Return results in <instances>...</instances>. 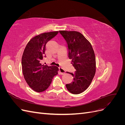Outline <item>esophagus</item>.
<instances>
[{
  "label": "esophagus",
  "instance_id": "esophagus-1",
  "mask_svg": "<svg viewBox=\"0 0 125 125\" xmlns=\"http://www.w3.org/2000/svg\"><path fill=\"white\" fill-rule=\"evenodd\" d=\"M59 72L60 74H63L65 73V71L64 70L62 67H59Z\"/></svg>",
  "mask_w": 125,
  "mask_h": 125
}]
</instances>
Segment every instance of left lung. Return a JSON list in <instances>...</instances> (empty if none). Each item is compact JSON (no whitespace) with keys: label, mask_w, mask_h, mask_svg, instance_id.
Wrapping results in <instances>:
<instances>
[{"label":"left lung","mask_w":125,"mask_h":125,"mask_svg":"<svg viewBox=\"0 0 125 125\" xmlns=\"http://www.w3.org/2000/svg\"><path fill=\"white\" fill-rule=\"evenodd\" d=\"M67 45L68 58L76 70L73 81L66 85L67 90L74 94H80L88 88L96 71L95 56L92 45L81 33L77 31H59Z\"/></svg>","instance_id":"8db88e82"}]
</instances>
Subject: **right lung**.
<instances>
[{
  "label": "right lung",
  "mask_w": 125,
  "mask_h": 125,
  "mask_svg": "<svg viewBox=\"0 0 125 125\" xmlns=\"http://www.w3.org/2000/svg\"><path fill=\"white\" fill-rule=\"evenodd\" d=\"M58 32L44 33L33 37L23 52L21 62L23 76L29 86L37 92L46 90L58 74L57 67L43 65L42 61L45 57L46 44Z\"/></svg>",
  "instance_id": "add662e5"
}]
</instances>
